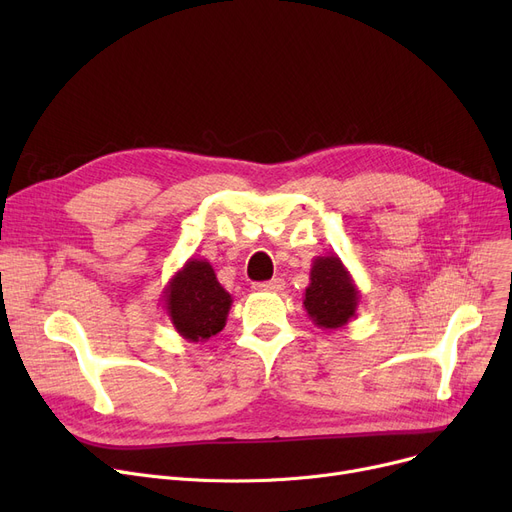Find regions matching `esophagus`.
Segmentation results:
<instances>
[{
    "label": "esophagus",
    "mask_w": 512,
    "mask_h": 512,
    "mask_svg": "<svg viewBox=\"0 0 512 512\" xmlns=\"http://www.w3.org/2000/svg\"><path fill=\"white\" fill-rule=\"evenodd\" d=\"M253 288L255 290H265V292H280V290H284V280L282 278H272L270 282H257Z\"/></svg>",
    "instance_id": "1"
}]
</instances>
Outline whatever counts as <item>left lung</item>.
<instances>
[{
    "mask_svg": "<svg viewBox=\"0 0 512 512\" xmlns=\"http://www.w3.org/2000/svg\"><path fill=\"white\" fill-rule=\"evenodd\" d=\"M359 303L361 292L342 259L336 253L315 257L303 297L313 324L321 330H338L355 317Z\"/></svg>",
    "mask_w": 512,
    "mask_h": 512,
    "instance_id": "obj_1",
    "label": "left lung"
}]
</instances>
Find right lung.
I'll list each match as a JSON object with an SVG mask.
<instances>
[{"label": "right lung", "instance_id": "right-lung-1", "mask_svg": "<svg viewBox=\"0 0 512 512\" xmlns=\"http://www.w3.org/2000/svg\"><path fill=\"white\" fill-rule=\"evenodd\" d=\"M174 330L188 342H207L224 330L232 307L230 292L215 278L207 259L191 257L161 292Z\"/></svg>", "mask_w": 512, "mask_h": 512}]
</instances>
